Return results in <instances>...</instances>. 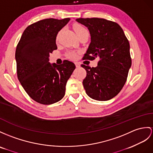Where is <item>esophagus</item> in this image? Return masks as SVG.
Returning <instances> with one entry per match:
<instances>
[{
  "mask_svg": "<svg viewBox=\"0 0 153 153\" xmlns=\"http://www.w3.org/2000/svg\"><path fill=\"white\" fill-rule=\"evenodd\" d=\"M75 65L76 68H80V64L79 62H75Z\"/></svg>",
  "mask_w": 153,
  "mask_h": 153,
  "instance_id": "esophagus-1",
  "label": "esophagus"
}]
</instances>
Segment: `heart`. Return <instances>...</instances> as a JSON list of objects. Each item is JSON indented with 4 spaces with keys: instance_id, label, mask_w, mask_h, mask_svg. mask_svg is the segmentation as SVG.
<instances>
[{
    "instance_id": "b5f03b06",
    "label": "heart",
    "mask_w": 153,
    "mask_h": 153,
    "mask_svg": "<svg viewBox=\"0 0 153 153\" xmlns=\"http://www.w3.org/2000/svg\"><path fill=\"white\" fill-rule=\"evenodd\" d=\"M74 30H75L77 36L79 37L81 35L84 34V33H89L87 28L84 27L83 25H80V24H76L75 25H74ZM62 32V30H60L58 32L56 37V41H58L59 36H60ZM68 58H69L71 59H75L77 56V54L74 51H70L68 53Z\"/></svg>"
}]
</instances>
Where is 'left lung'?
Here are the masks:
<instances>
[{
  "label": "left lung",
  "instance_id": "8db88e82",
  "mask_svg": "<svg viewBox=\"0 0 153 153\" xmlns=\"http://www.w3.org/2000/svg\"><path fill=\"white\" fill-rule=\"evenodd\" d=\"M76 21L87 27L91 35V43L82 59L99 58L96 68L81 65L87 73L82 82L85 93L100 101L112 99L123 88L131 67L128 40L115 22L97 17Z\"/></svg>",
  "mask_w": 153,
  "mask_h": 153
}]
</instances>
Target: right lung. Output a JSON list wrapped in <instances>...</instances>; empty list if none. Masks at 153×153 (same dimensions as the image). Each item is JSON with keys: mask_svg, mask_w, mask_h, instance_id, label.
Instances as JSON below:
<instances>
[{"mask_svg": "<svg viewBox=\"0 0 153 153\" xmlns=\"http://www.w3.org/2000/svg\"><path fill=\"white\" fill-rule=\"evenodd\" d=\"M69 20L50 18L36 22L25 30L17 45L18 79L30 97L42 105L64 97L67 82L76 68L67 59L61 65L48 62L49 54L57 49V33Z\"/></svg>", "mask_w": 153, "mask_h": 153, "instance_id": "add662e5", "label": "right lung"}]
</instances>
